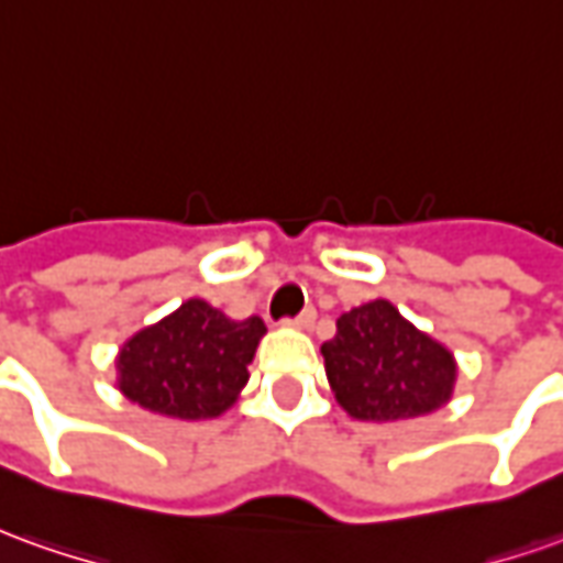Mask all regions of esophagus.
<instances>
[{"label":"esophagus","instance_id":"1","mask_svg":"<svg viewBox=\"0 0 563 563\" xmlns=\"http://www.w3.org/2000/svg\"><path fill=\"white\" fill-rule=\"evenodd\" d=\"M312 321H316V309L309 306V309H303L300 316L288 319V324H294V328H312Z\"/></svg>","mask_w":563,"mask_h":563}]
</instances>
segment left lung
<instances>
[{"label":"left lung","mask_w":563,"mask_h":563,"mask_svg":"<svg viewBox=\"0 0 563 563\" xmlns=\"http://www.w3.org/2000/svg\"><path fill=\"white\" fill-rule=\"evenodd\" d=\"M336 401L355 420H410L451 398L456 364L386 300L349 309L321 346Z\"/></svg>","instance_id":"8db88e82"}]
</instances>
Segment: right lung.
I'll return each instance as SVG.
<instances>
[{
  "label": "right lung",
  "mask_w": 563,
  "mask_h": 563,
  "mask_svg": "<svg viewBox=\"0 0 563 563\" xmlns=\"http://www.w3.org/2000/svg\"><path fill=\"white\" fill-rule=\"evenodd\" d=\"M266 324L227 319L205 300L134 333L119 355V389L146 410L177 420L220 417L247 383V364Z\"/></svg>",
  "instance_id": "add662e5"
}]
</instances>
